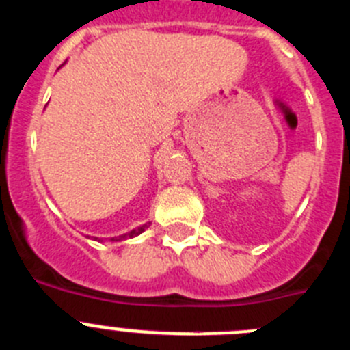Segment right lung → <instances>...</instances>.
<instances>
[{
    "instance_id": "add662e5",
    "label": "right lung",
    "mask_w": 350,
    "mask_h": 350,
    "mask_svg": "<svg viewBox=\"0 0 350 350\" xmlns=\"http://www.w3.org/2000/svg\"><path fill=\"white\" fill-rule=\"evenodd\" d=\"M148 224H150V222H145V224L138 226V228H135V230L128 231V233H124V234H119V237H113V238H110V240H112V242H120V240H128V238L138 237V234H140V233H144V231L147 230V228H148ZM100 242H101V240H100Z\"/></svg>"
}]
</instances>
